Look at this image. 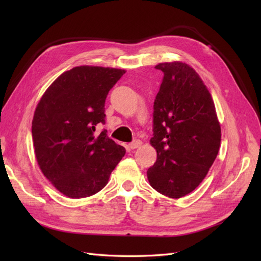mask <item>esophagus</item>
I'll return each instance as SVG.
<instances>
[{"label":"esophagus","mask_w":261,"mask_h":261,"mask_svg":"<svg viewBox=\"0 0 261 261\" xmlns=\"http://www.w3.org/2000/svg\"><path fill=\"white\" fill-rule=\"evenodd\" d=\"M140 145H141V141L138 140V139H136V140H134L133 143H130L128 146H129L130 149H136V148L140 147Z\"/></svg>","instance_id":"obj_1"}]
</instances>
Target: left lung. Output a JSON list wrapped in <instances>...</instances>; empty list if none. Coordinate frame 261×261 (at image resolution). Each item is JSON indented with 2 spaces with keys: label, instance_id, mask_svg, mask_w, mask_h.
<instances>
[{
  "label": "left lung",
  "instance_id": "obj_1",
  "mask_svg": "<svg viewBox=\"0 0 261 261\" xmlns=\"http://www.w3.org/2000/svg\"><path fill=\"white\" fill-rule=\"evenodd\" d=\"M163 80L153 103L156 161L147 171L150 185L170 198L192 193L206 177L221 143L211 94L195 69L181 62L160 63Z\"/></svg>",
  "mask_w": 261,
  "mask_h": 261
}]
</instances>
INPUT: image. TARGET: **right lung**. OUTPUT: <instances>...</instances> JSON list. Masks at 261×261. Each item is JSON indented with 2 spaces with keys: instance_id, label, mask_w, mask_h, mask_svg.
Segmentation results:
<instances>
[{
  "instance_id": "1",
  "label": "right lung",
  "mask_w": 261,
  "mask_h": 261,
  "mask_svg": "<svg viewBox=\"0 0 261 261\" xmlns=\"http://www.w3.org/2000/svg\"><path fill=\"white\" fill-rule=\"evenodd\" d=\"M124 69L77 66L49 87L36 108L31 134L43 175L69 198L100 192L126 150L107 136H97L106 124L109 91Z\"/></svg>"
}]
</instances>
